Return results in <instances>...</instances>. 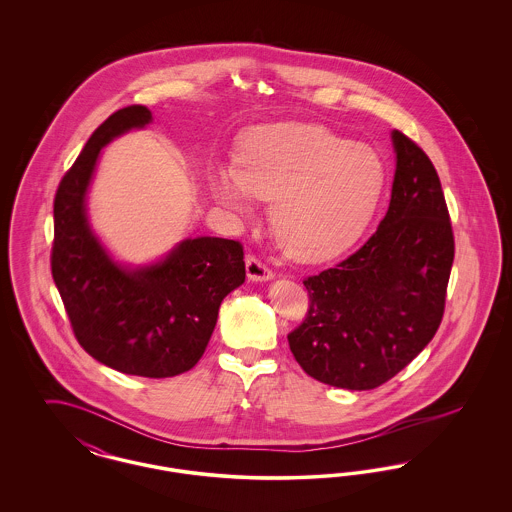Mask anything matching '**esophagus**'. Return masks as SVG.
Listing matches in <instances>:
<instances>
[{"mask_svg":"<svg viewBox=\"0 0 512 512\" xmlns=\"http://www.w3.org/2000/svg\"><path fill=\"white\" fill-rule=\"evenodd\" d=\"M245 270H247V278L253 282H263V280H270L272 278V270L255 255H249L245 259Z\"/></svg>","mask_w":512,"mask_h":512,"instance_id":"34e87169","label":"esophagus"}]
</instances>
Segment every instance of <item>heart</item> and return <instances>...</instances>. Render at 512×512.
Listing matches in <instances>:
<instances>
[{"mask_svg":"<svg viewBox=\"0 0 512 512\" xmlns=\"http://www.w3.org/2000/svg\"><path fill=\"white\" fill-rule=\"evenodd\" d=\"M386 180V165L372 147L315 122H272L245 132L238 165L215 167L211 190L240 213L255 197L272 199L278 245L297 261L320 263L363 238Z\"/></svg>","mask_w":512,"mask_h":512,"instance_id":"1","label":"heart"}]
</instances>
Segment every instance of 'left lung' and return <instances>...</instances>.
<instances>
[{
	"label": "left lung",
	"mask_w": 512,
	"mask_h": 512,
	"mask_svg": "<svg viewBox=\"0 0 512 512\" xmlns=\"http://www.w3.org/2000/svg\"><path fill=\"white\" fill-rule=\"evenodd\" d=\"M390 209L359 251L303 280L305 320L288 334L295 361L318 382L374 390L438 332L455 238L438 172L399 130L391 132Z\"/></svg>",
	"instance_id": "8db88e82"
}]
</instances>
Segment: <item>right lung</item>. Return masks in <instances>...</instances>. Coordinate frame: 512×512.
<instances>
[{"label": "right lung", "instance_id": "add662e5", "mask_svg": "<svg viewBox=\"0 0 512 512\" xmlns=\"http://www.w3.org/2000/svg\"><path fill=\"white\" fill-rule=\"evenodd\" d=\"M151 122L128 105L101 122L53 201L51 274L74 338L96 361L124 374L171 378L197 365L215 330L222 299L245 280L244 245L195 238L151 267L117 265L86 219V192L99 151L130 128Z\"/></svg>", "mask_w": 512, "mask_h": 512}]
</instances>
